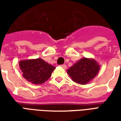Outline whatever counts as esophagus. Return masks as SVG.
<instances>
[{
	"mask_svg": "<svg viewBox=\"0 0 121 121\" xmlns=\"http://www.w3.org/2000/svg\"><path fill=\"white\" fill-rule=\"evenodd\" d=\"M61 67L63 69H66V68H67V65H65V64H63V65H61Z\"/></svg>",
	"mask_w": 121,
	"mask_h": 121,
	"instance_id": "esophagus-1",
	"label": "esophagus"
}]
</instances>
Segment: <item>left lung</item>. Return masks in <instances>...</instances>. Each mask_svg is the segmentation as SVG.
<instances>
[{
  "instance_id": "left-lung-1",
  "label": "left lung",
  "mask_w": 121,
  "mask_h": 121,
  "mask_svg": "<svg viewBox=\"0 0 121 121\" xmlns=\"http://www.w3.org/2000/svg\"><path fill=\"white\" fill-rule=\"evenodd\" d=\"M100 65L92 58H83L71 66L67 74L77 84H87L97 75Z\"/></svg>"
}]
</instances>
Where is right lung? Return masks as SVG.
<instances>
[{"mask_svg": "<svg viewBox=\"0 0 121 121\" xmlns=\"http://www.w3.org/2000/svg\"><path fill=\"white\" fill-rule=\"evenodd\" d=\"M19 65L22 76L33 84H41L47 81L56 68L41 58L21 60Z\"/></svg>", "mask_w": 121, "mask_h": 121, "instance_id": "add662e5", "label": "right lung"}]
</instances>
